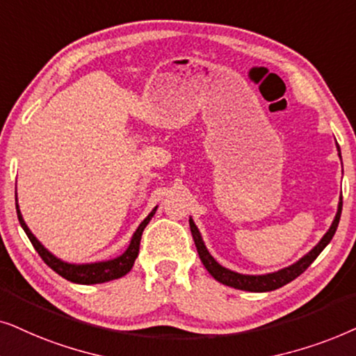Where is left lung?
I'll return each mask as SVG.
<instances>
[{"mask_svg":"<svg viewBox=\"0 0 356 356\" xmlns=\"http://www.w3.org/2000/svg\"><path fill=\"white\" fill-rule=\"evenodd\" d=\"M337 148H339V145H337ZM339 151H340V148H339ZM340 215H342V197H340L339 210H337V215H335L332 226H330V229L324 234V238L321 239V243L317 244L309 254H306L301 260H298L296 264H293V265H290V267L278 270V272L268 273V275H241V273L233 272V270H227L225 267H221V265L218 264L216 260L211 257L210 252L207 250L205 244H203V241H202V236H200V233H198L195 222H193L192 220H188V222H191L193 243H195V248H197L198 255H200V260L203 262V265H205V268L208 270V272L211 273V277L215 278V280L222 283V285L238 288V290L262 293V291L277 290V288L286 285V283L295 280L296 277H300V275L305 272V270L309 267L312 262H314L317 255L324 250L325 245L330 243V239L334 238L335 231H337L339 221H340Z\"/></svg>","mask_w":356,"mask_h":356,"instance_id":"left-lung-1","label":"left lung"}]
</instances>
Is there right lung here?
<instances>
[{
	"label": "right lung",
	"instance_id": "add662e5",
	"mask_svg": "<svg viewBox=\"0 0 356 356\" xmlns=\"http://www.w3.org/2000/svg\"><path fill=\"white\" fill-rule=\"evenodd\" d=\"M16 210H17V218L19 222H21L22 229L26 231L27 238L34 245V249L39 252L42 260L49 265V267L60 275V277L66 278L68 282L73 283H81V285H94V283H104V282H111L115 280V278H120L123 275H127L134 267L135 259L138 257V250H140V241H141V234H143V229L148 225L151 218L156 213V208L149 213L148 216L145 218V221L138 226V229L135 231L134 238H131V243L129 245V249L123 252L120 257L113 259V260H107V262H96V264H86V265H74V264H66L61 262L60 259H56L55 255H51L49 250H47L44 245H42L39 241L35 239V236L31 233V229L27 227L26 222L22 220L21 211H19V207L16 203Z\"/></svg>",
	"mask_w": 356,
	"mask_h": 356
}]
</instances>
